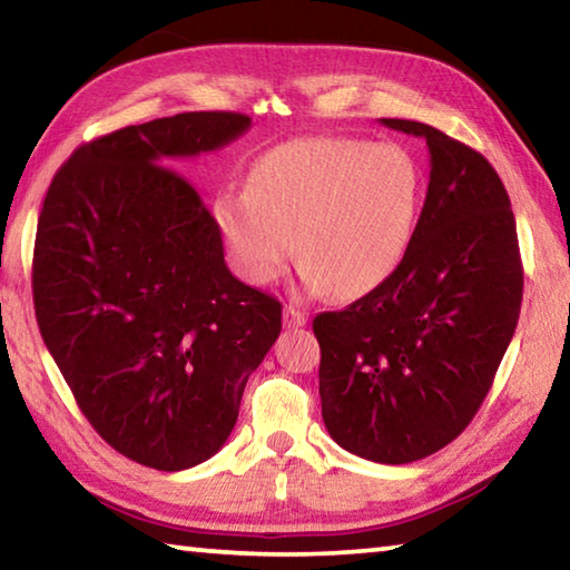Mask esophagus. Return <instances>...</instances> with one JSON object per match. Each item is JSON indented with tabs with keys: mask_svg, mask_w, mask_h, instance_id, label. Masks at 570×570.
I'll return each instance as SVG.
<instances>
[{
	"mask_svg": "<svg viewBox=\"0 0 570 570\" xmlns=\"http://www.w3.org/2000/svg\"><path fill=\"white\" fill-rule=\"evenodd\" d=\"M308 316L302 312V308H296L294 304L284 306V326H288V330H298V326L306 324Z\"/></svg>",
	"mask_w": 570,
	"mask_h": 570,
	"instance_id": "1",
	"label": "esophagus"
}]
</instances>
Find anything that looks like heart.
<instances>
[{"mask_svg": "<svg viewBox=\"0 0 570 570\" xmlns=\"http://www.w3.org/2000/svg\"><path fill=\"white\" fill-rule=\"evenodd\" d=\"M422 188L417 160L397 142L320 135L264 153L246 188L218 193L214 218L248 284L276 282L296 246L308 292L356 298L407 256Z\"/></svg>", "mask_w": 570, "mask_h": 570, "instance_id": "heart-1", "label": "heart"}]
</instances>
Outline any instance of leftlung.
Listing matches in <instances>:
<instances>
[{
    "mask_svg": "<svg viewBox=\"0 0 570 570\" xmlns=\"http://www.w3.org/2000/svg\"><path fill=\"white\" fill-rule=\"evenodd\" d=\"M428 140L430 183L412 246L387 282L314 320L322 417L336 445L404 465L455 440L513 340L523 266L495 168L438 128L382 118Z\"/></svg>",
    "mask_w": 570,
    "mask_h": 570,
    "instance_id": "left-lung-1",
    "label": "left lung"
}]
</instances>
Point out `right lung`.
I'll return each instance as SVG.
<instances>
[{"mask_svg": "<svg viewBox=\"0 0 570 570\" xmlns=\"http://www.w3.org/2000/svg\"><path fill=\"white\" fill-rule=\"evenodd\" d=\"M250 128L240 112H180L85 142L37 224L42 340L98 435L176 472L224 448L282 304L228 272L214 216L170 166Z\"/></svg>", "mask_w": 570, "mask_h": 570, "instance_id": "right-lung-1", "label": "right lung"}]
</instances>
